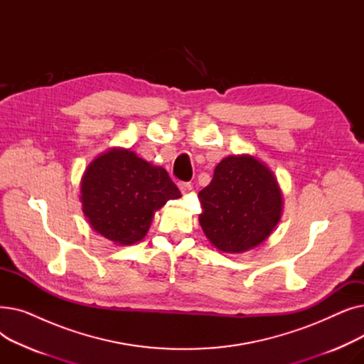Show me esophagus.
Returning <instances> with one entry per match:
<instances>
[{"instance_id": "1", "label": "esophagus", "mask_w": 364, "mask_h": 364, "mask_svg": "<svg viewBox=\"0 0 364 364\" xmlns=\"http://www.w3.org/2000/svg\"><path fill=\"white\" fill-rule=\"evenodd\" d=\"M178 188H180V192H181L183 195H186V193L190 192V190H192V186H190V183H180V184H178Z\"/></svg>"}]
</instances>
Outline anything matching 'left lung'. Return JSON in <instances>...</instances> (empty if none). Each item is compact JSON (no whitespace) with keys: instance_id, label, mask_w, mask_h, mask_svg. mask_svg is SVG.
<instances>
[{"instance_id":"obj_1","label":"left lung","mask_w":364,"mask_h":364,"mask_svg":"<svg viewBox=\"0 0 364 364\" xmlns=\"http://www.w3.org/2000/svg\"><path fill=\"white\" fill-rule=\"evenodd\" d=\"M199 223L217 250L239 254L258 246L280 221L283 198L270 168L251 155L224 158L199 192Z\"/></svg>"}]
</instances>
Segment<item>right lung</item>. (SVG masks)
I'll return each instance as SVG.
<instances>
[{
  "label": "right lung",
  "instance_id": "right-lung-1",
  "mask_svg": "<svg viewBox=\"0 0 364 364\" xmlns=\"http://www.w3.org/2000/svg\"><path fill=\"white\" fill-rule=\"evenodd\" d=\"M178 198L180 190L168 172L129 149L113 147L102 153L81 180L84 215L92 230L114 245L141 240L158 209Z\"/></svg>",
  "mask_w": 364,
  "mask_h": 364
}]
</instances>
